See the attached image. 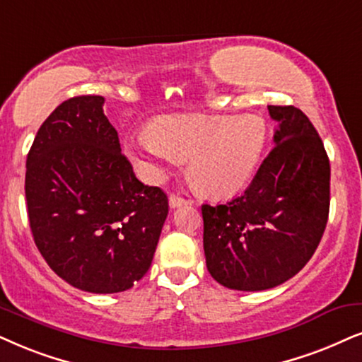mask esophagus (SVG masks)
<instances>
[{
  "label": "esophagus",
  "instance_id": "esophagus-1",
  "mask_svg": "<svg viewBox=\"0 0 362 362\" xmlns=\"http://www.w3.org/2000/svg\"><path fill=\"white\" fill-rule=\"evenodd\" d=\"M168 204H170L172 209H175V207H180V205L190 204V200H187V199H184V197H180V195H170V199H168Z\"/></svg>",
  "mask_w": 362,
  "mask_h": 362
}]
</instances>
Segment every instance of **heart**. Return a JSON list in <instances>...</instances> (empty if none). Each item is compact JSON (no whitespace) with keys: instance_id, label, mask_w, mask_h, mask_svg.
<instances>
[{"instance_id":"obj_1","label":"heart","mask_w":362,"mask_h":362,"mask_svg":"<svg viewBox=\"0 0 362 362\" xmlns=\"http://www.w3.org/2000/svg\"><path fill=\"white\" fill-rule=\"evenodd\" d=\"M267 145V125L257 115H172L152 122L147 135L130 140L128 153L145 177L189 160V175L212 199H228L254 177Z\"/></svg>"}]
</instances>
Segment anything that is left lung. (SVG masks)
I'll return each instance as SVG.
<instances>
[{
	"instance_id": "1",
	"label": "left lung",
	"mask_w": 362,
	"mask_h": 362,
	"mask_svg": "<svg viewBox=\"0 0 362 362\" xmlns=\"http://www.w3.org/2000/svg\"><path fill=\"white\" fill-rule=\"evenodd\" d=\"M276 147L237 199L202 205L204 252L215 281L265 291L294 277L317 249L329 215L331 165L324 144L296 107L269 105Z\"/></svg>"
}]
</instances>
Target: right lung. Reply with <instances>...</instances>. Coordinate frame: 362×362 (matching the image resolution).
Masks as SVG:
<instances>
[{
  "mask_svg": "<svg viewBox=\"0 0 362 362\" xmlns=\"http://www.w3.org/2000/svg\"><path fill=\"white\" fill-rule=\"evenodd\" d=\"M98 95L53 110L26 157L31 234L52 271L76 289L113 294L148 271L168 214L122 153Z\"/></svg>",
  "mask_w": 362,
  "mask_h": 362,
  "instance_id": "1",
  "label": "right lung"
}]
</instances>
